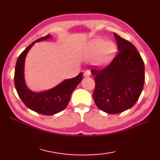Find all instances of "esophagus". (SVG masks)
Segmentation results:
<instances>
[{"instance_id": "esophagus-1", "label": "esophagus", "mask_w": 160, "mask_h": 160, "mask_svg": "<svg viewBox=\"0 0 160 160\" xmlns=\"http://www.w3.org/2000/svg\"><path fill=\"white\" fill-rule=\"evenodd\" d=\"M84 77H86V78L87 77H89L91 76V71H90V70H87V71H84Z\"/></svg>"}]
</instances>
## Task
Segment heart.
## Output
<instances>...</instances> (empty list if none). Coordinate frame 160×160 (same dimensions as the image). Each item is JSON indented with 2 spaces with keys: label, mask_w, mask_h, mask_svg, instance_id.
Here are the masks:
<instances>
[{
  "label": "heart",
  "mask_w": 160,
  "mask_h": 160,
  "mask_svg": "<svg viewBox=\"0 0 160 160\" xmlns=\"http://www.w3.org/2000/svg\"><path fill=\"white\" fill-rule=\"evenodd\" d=\"M117 51V46L111 40H105L97 37L87 42L82 49L83 57L86 58L95 56L94 64L97 67H104L113 59Z\"/></svg>",
  "instance_id": "obj_1"
}]
</instances>
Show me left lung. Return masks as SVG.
Here are the masks:
<instances>
[{
	"mask_svg": "<svg viewBox=\"0 0 160 160\" xmlns=\"http://www.w3.org/2000/svg\"><path fill=\"white\" fill-rule=\"evenodd\" d=\"M118 55L102 70L91 71L95 76L93 98L96 106L104 112L116 114L131 108L143 89L144 64L135 47L114 33Z\"/></svg>",
	"mask_w": 160,
	"mask_h": 160,
	"instance_id": "8db88e82",
	"label": "left lung"
}]
</instances>
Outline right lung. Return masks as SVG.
Masks as SVG:
<instances>
[{"mask_svg":"<svg viewBox=\"0 0 160 160\" xmlns=\"http://www.w3.org/2000/svg\"><path fill=\"white\" fill-rule=\"evenodd\" d=\"M50 34L33 42L20 53L17 60L15 73V87L20 99L29 109L42 115H52L63 111L70 100L71 93L82 80V73L76 77L63 80L57 86L42 92H34L28 87L25 80V61L27 54L36 42L52 38Z\"/></svg>","mask_w":160,"mask_h":160,"instance_id":"right-lung-1","label":"right lung"}]
</instances>
